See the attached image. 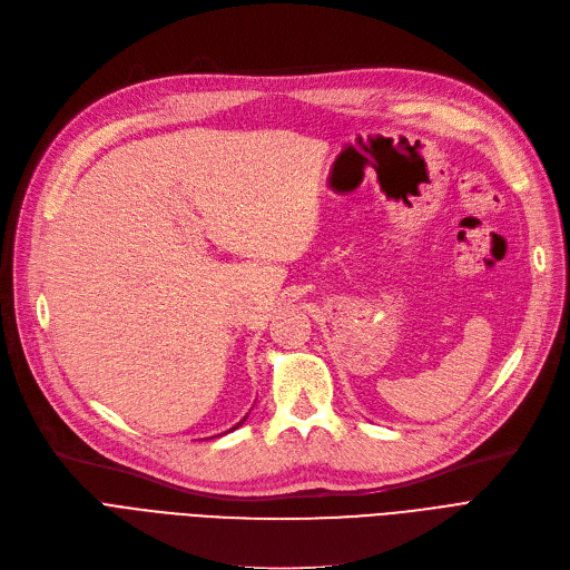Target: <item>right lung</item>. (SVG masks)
I'll return each instance as SVG.
<instances>
[{
    "label": "right lung",
    "instance_id": "add662e5",
    "mask_svg": "<svg viewBox=\"0 0 570 570\" xmlns=\"http://www.w3.org/2000/svg\"><path fill=\"white\" fill-rule=\"evenodd\" d=\"M243 423H245V421H239V423H237V425H243ZM237 425H235V428H233V430H237Z\"/></svg>",
    "mask_w": 570,
    "mask_h": 570
}]
</instances>
